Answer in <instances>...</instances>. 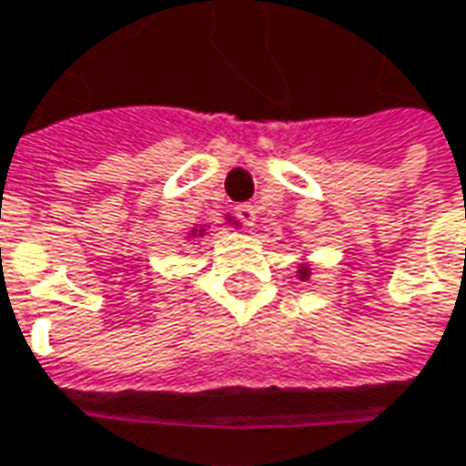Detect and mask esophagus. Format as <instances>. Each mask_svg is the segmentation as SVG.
Returning a JSON list of instances; mask_svg holds the SVG:
<instances>
[{"instance_id": "esophagus-1", "label": "esophagus", "mask_w": 466, "mask_h": 466, "mask_svg": "<svg viewBox=\"0 0 466 466\" xmlns=\"http://www.w3.org/2000/svg\"><path fill=\"white\" fill-rule=\"evenodd\" d=\"M237 217H239V222L244 224V227H255L257 224V211L255 207H249V204H242V207H237Z\"/></svg>"}]
</instances>
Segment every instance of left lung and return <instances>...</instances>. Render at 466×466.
I'll return each instance as SVG.
<instances>
[{
  "mask_svg": "<svg viewBox=\"0 0 466 466\" xmlns=\"http://www.w3.org/2000/svg\"><path fill=\"white\" fill-rule=\"evenodd\" d=\"M310 275H312V267H310V262H308V255L302 252V262L298 265V279H300V282H308V279H310Z\"/></svg>",
  "mask_w": 466,
  "mask_h": 466,
  "instance_id": "left-lung-1",
  "label": "left lung"
}]
</instances>
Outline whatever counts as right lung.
<instances>
[{
	"label": "right lung",
	"instance_id": "add662e5",
	"mask_svg": "<svg viewBox=\"0 0 466 466\" xmlns=\"http://www.w3.org/2000/svg\"><path fill=\"white\" fill-rule=\"evenodd\" d=\"M227 222L234 224V227H239V222H234L232 217H229ZM197 237H207V224H201V227H194V229L187 234V239H197Z\"/></svg>",
	"mask_w": 466,
	"mask_h": 466
}]
</instances>
